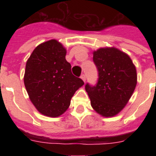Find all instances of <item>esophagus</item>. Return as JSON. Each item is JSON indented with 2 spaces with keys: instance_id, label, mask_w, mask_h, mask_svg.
Wrapping results in <instances>:
<instances>
[{
  "instance_id": "obj_1",
  "label": "esophagus",
  "mask_w": 156,
  "mask_h": 156,
  "mask_svg": "<svg viewBox=\"0 0 156 156\" xmlns=\"http://www.w3.org/2000/svg\"><path fill=\"white\" fill-rule=\"evenodd\" d=\"M81 78L83 79V82H86V75H85V74H82V75H81Z\"/></svg>"
}]
</instances>
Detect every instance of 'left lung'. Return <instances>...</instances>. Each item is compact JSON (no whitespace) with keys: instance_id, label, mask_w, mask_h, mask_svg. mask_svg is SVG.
I'll return each instance as SVG.
<instances>
[{"instance_id":"8db88e82","label":"left lung","mask_w":156,"mask_h":156,"mask_svg":"<svg viewBox=\"0 0 156 156\" xmlns=\"http://www.w3.org/2000/svg\"><path fill=\"white\" fill-rule=\"evenodd\" d=\"M99 72L97 84L85 87L90 105L105 117L117 115L125 108L137 85L136 67L129 56L118 48H100L93 52Z\"/></svg>"}]
</instances>
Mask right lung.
Returning a JSON list of instances; mask_svg holds the SVG:
<instances>
[{"instance_id":"obj_1","label":"right lung","mask_w":156,"mask_h":156,"mask_svg":"<svg viewBox=\"0 0 156 156\" xmlns=\"http://www.w3.org/2000/svg\"><path fill=\"white\" fill-rule=\"evenodd\" d=\"M66 55L63 45L51 40L38 45L26 64L24 85L33 105L44 116L62 115L76 90L84 85L73 75Z\"/></svg>"}]
</instances>
